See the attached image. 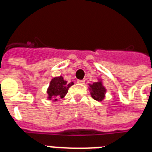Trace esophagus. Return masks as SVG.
Segmentation results:
<instances>
[{"label": "esophagus", "mask_w": 152, "mask_h": 152, "mask_svg": "<svg viewBox=\"0 0 152 152\" xmlns=\"http://www.w3.org/2000/svg\"><path fill=\"white\" fill-rule=\"evenodd\" d=\"M77 83H79V84H84L85 80H77Z\"/></svg>", "instance_id": "1"}]
</instances>
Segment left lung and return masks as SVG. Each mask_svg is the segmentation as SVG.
Instances as JSON below:
<instances>
[{"mask_svg":"<svg viewBox=\"0 0 152 152\" xmlns=\"http://www.w3.org/2000/svg\"><path fill=\"white\" fill-rule=\"evenodd\" d=\"M89 90L92 97L96 101L102 102L104 98V95L106 93V89L102 84V81L94 82L93 84H89Z\"/></svg>","mask_w":152,"mask_h":152,"instance_id":"left-lung-1","label":"left lung"}]
</instances>
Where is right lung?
Wrapping results in <instances>:
<instances>
[{"label": "right lung", "mask_w": 152, "mask_h": 152, "mask_svg": "<svg viewBox=\"0 0 152 152\" xmlns=\"http://www.w3.org/2000/svg\"><path fill=\"white\" fill-rule=\"evenodd\" d=\"M73 85L74 82L68 83L62 76L54 77L50 81L47 91L48 94V98L53 101H58L59 98H63L67 94L69 88Z\"/></svg>", "instance_id": "obj_1"}]
</instances>
